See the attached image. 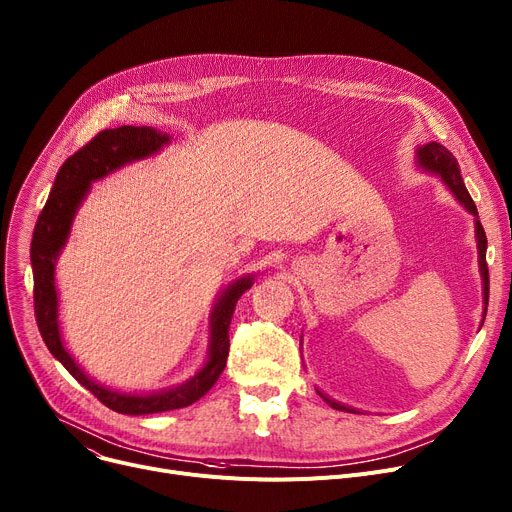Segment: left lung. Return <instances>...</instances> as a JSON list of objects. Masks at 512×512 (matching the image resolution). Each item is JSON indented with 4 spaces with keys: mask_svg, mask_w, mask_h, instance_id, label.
I'll use <instances>...</instances> for the list:
<instances>
[{
    "mask_svg": "<svg viewBox=\"0 0 512 512\" xmlns=\"http://www.w3.org/2000/svg\"><path fill=\"white\" fill-rule=\"evenodd\" d=\"M418 162L420 166H424L426 170H430V173H436L442 177V181H445L449 185V189L457 195V199L463 203V206L475 216V238H478V251H480V269H482V280H484V302L488 306V296H490V276H488V263H486V247H488V238H486V232H484V226L482 222L478 220V208H475V203L461 179V168H459V162L457 158L445 148L440 146L436 142H430L426 144L424 148L418 150ZM486 311L484 309V317H486ZM331 407H335V410H342V412H352L350 407L346 405H339L331 399H327L323 393H319Z\"/></svg>",
    "mask_w": 512,
    "mask_h": 512,
    "instance_id": "left-lung-1",
    "label": "left lung"
}]
</instances>
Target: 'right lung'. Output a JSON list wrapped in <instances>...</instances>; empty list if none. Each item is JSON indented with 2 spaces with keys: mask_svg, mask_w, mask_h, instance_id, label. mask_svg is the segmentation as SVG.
<instances>
[{
  "mask_svg": "<svg viewBox=\"0 0 512 512\" xmlns=\"http://www.w3.org/2000/svg\"><path fill=\"white\" fill-rule=\"evenodd\" d=\"M164 144H168V133H162L154 127L121 125L96 133L86 146H82L76 154H72L61 164L49 199L37 220V226H34L30 243V261L34 276V317H37L43 342L47 344L49 352L67 368V372H70L82 387H86L102 405H107L109 410L117 414L127 416L181 410V407L195 403L214 387L226 366L230 350L228 331L234 306L238 298H241L253 284L251 278H241L230 288H226L212 315V346L208 364L203 366L187 385H181L173 391H162L146 397L109 391L92 383L74 362V358L63 348L57 325V292L53 276L55 259L61 247L65 245L67 234H70V226L80 201L88 193L92 181L102 179L131 160H140L158 152Z\"/></svg>",
  "mask_w": 512,
  "mask_h": 512,
  "instance_id": "right-lung-1",
  "label": "right lung"
}]
</instances>
